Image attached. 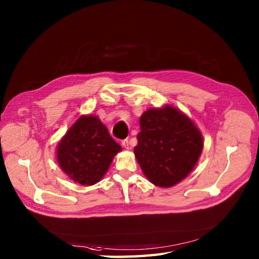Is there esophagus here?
Here are the masks:
<instances>
[{
  "label": "esophagus",
  "instance_id": "34e87169",
  "mask_svg": "<svg viewBox=\"0 0 259 259\" xmlns=\"http://www.w3.org/2000/svg\"><path fill=\"white\" fill-rule=\"evenodd\" d=\"M121 145L126 148V149H129L130 148V143H129V140L126 139V140H122L121 141Z\"/></svg>",
  "mask_w": 259,
  "mask_h": 259
}]
</instances>
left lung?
<instances>
[{"label":"left lung","mask_w":259,"mask_h":259,"mask_svg":"<svg viewBox=\"0 0 259 259\" xmlns=\"http://www.w3.org/2000/svg\"><path fill=\"white\" fill-rule=\"evenodd\" d=\"M140 127L135 156L147 180L168 188L187 178L203 149V138L195 122L166 104L145 111Z\"/></svg>","instance_id":"1"}]
</instances>
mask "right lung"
I'll list each match as a JSON object with an SVG mask.
<instances>
[{"mask_svg": "<svg viewBox=\"0 0 259 259\" xmlns=\"http://www.w3.org/2000/svg\"><path fill=\"white\" fill-rule=\"evenodd\" d=\"M121 146L96 115H81L57 145V161L74 183L91 186L102 180Z\"/></svg>", "mask_w": 259, "mask_h": 259, "instance_id": "right-lung-1", "label": "right lung"}]
</instances>
